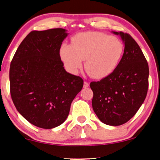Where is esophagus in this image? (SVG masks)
I'll list each match as a JSON object with an SVG mask.
<instances>
[{
	"instance_id": "1",
	"label": "esophagus",
	"mask_w": 160,
	"mask_h": 160,
	"mask_svg": "<svg viewBox=\"0 0 160 160\" xmlns=\"http://www.w3.org/2000/svg\"><path fill=\"white\" fill-rule=\"evenodd\" d=\"M88 87H89V83H88L87 82H84V88H88Z\"/></svg>"
}]
</instances>
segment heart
Masks as SVG:
<instances>
[{"label": "heart", "mask_w": 160, "mask_h": 160, "mask_svg": "<svg viewBox=\"0 0 160 160\" xmlns=\"http://www.w3.org/2000/svg\"><path fill=\"white\" fill-rule=\"evenodd\" d=\"M125 47L112 35L84 32L72 37L71 44L60 47V57L66 68L76 73L85 60L84 69L92 78L101 79L113 73L123 58Z\"/></svg>", "instance_id": "b5f03b06"}]
</instances>
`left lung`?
I'll return each mask as SVG.
<instances>
[{"label":"left lung","mask_w":160,"mask_h":160,"mask_svg":"<svg viewBox=\"0 0 160 160\" xmlns=\"http://www.w3.org/2000/svg\"><path fill=\"white\" fill-rule=\"evenodd\" d=\"M125 44L123 58L113 73L90 83L92 109L105 125L118 126L129 121L145 101L149 68L142 51L128 33L113 32Z\"/></svg>","instance_id":"1"}]
</instances>
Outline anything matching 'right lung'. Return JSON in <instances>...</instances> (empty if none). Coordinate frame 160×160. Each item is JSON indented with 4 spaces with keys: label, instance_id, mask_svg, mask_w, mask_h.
Listing matches in <instances>:
<instances>
[{
    "label": "right lung",
    "instance_id": "add662e5",
    "mask_svg": "<svg viewBox=\"0 0 160 160\" xmlns=\"http://www.w3.org/2000/svg\"><path fill=\"white\" fill-rule=\"evenodd\" d=\"M68 34L62 28L32 31L12 60V99L21 115L38 128L62 125L83 88V79L67 72L61 60L59 50Z\"/></svg>",
    "mask_w": 160,
    "mask_h": 160
}]
</instances>
